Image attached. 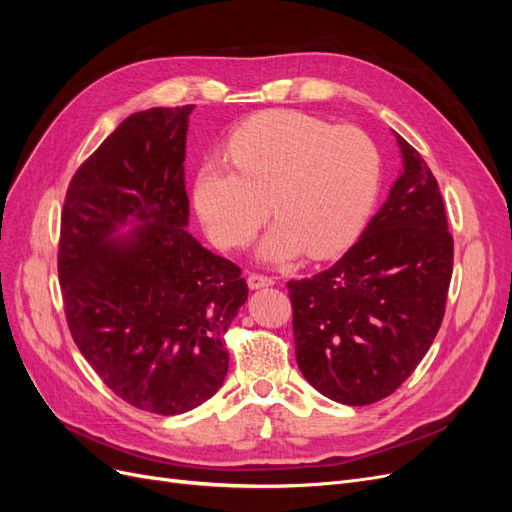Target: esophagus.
I'll use <instances>...</instances> for the list:
<instances>
[{"label":"esophagus","mask_w":512,"mask_h":512,"mask_svg":"<svg viewBox=\"0 0 512 512\" xmlns=\"http://www.w3.org/2000/svg\"><path fill=\"white\" fill-rule=\"evenodd\" d=\"M275 280L269 275H262V273H250L247 275V286H250L252 290H258V288H267V286H273Z\"/></svg>","instance_id":"esophagus-1"}]
</instances>
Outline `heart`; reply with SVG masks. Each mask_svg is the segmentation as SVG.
Wrapping results in <instances>:
<instances>
[{
    "label": "heart",
    "mask_w": 512,
    "mask_h": 512,
    "mask_svg": "<svg viewBox=\"0 0 512 512\" xmlns=\"http://www.w3.org/2000/svg\"><path fill=\"white\" fill-rule=\"evenodd\" d=\"M226 151L232 166L209 160L194 183L196 211L220 247L250 243L271 209L277 222L258 247L267 260L331 258L361 235L380 188L378 151L361 130L269 111L241 123Z\"/></svg>",
    "instance_id": "b5f03b06"
}]
</instances>
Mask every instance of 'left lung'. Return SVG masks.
Masks as SVG:
<instances>
[{
    "label": "left lung",
    "instance_id": "obj_1",
    "mask_svg": "<svg viewBox=\"0 0 512 512\" xmlns=\"http://www.w3.org/2000/svg\"><path fill=\"white\" fill-rule=\"evenodd\" d=\"M395 138L404 170L361 239L327 271L288 282L301 374L346 406L376 404L408 380L438 335L453 275L438 181Z\"/></svg>",
    "mask_w": 512,
    "mask_h": 512
}]
</instances>
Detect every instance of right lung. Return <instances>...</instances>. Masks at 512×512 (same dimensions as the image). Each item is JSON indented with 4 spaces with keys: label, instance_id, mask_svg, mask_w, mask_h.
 Listing matches in <instances>:
<instances>
[{
    "label": "right lung",
    "instance_id": "1",
    "mask_svg": "<svg viewBox=\"0 0 512 512\" xmlns=\"http://www.w3.org/2000/svg\"><path fill=\"white\" fill-rule=\"evenodd\" d=\"M192 111L123 119L76 170L61 211L57 271L74 344L117 397L162 416L218 393L224 333L247 299L235 262L185 230Z\"/></svg>",
    "mask_w": 512,
    "mask_h": 512
}]
</instances>
